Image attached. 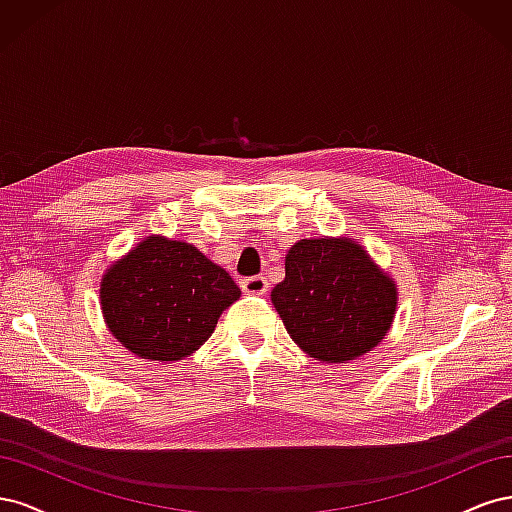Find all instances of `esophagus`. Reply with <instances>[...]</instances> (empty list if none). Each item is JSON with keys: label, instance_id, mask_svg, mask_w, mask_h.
Instances as JSON below:
<instances>
[{"label": "esophagus", "instance_id": "esophagus-1", "mask_svg": "<svg viewBox=\"0 0 512 512\" xmlns=\"http://www.w3.org/2000/svg\"><path fill=\"white\" fill-rule=\"evenodd\" d=\"M241 288L247 294H265L269 288V282H267V277L254 275V277H245V280H241Z\"/></svg>", "mask_w": 512, "mask_h": 512}]
</instances>
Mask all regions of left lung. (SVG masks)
Returning a JSON list of instances; mask_svg holds the SVG:
<instances>
[{
    "label": "left lung",
    "instance_id": "8db88e82",
    "mask_svg": "<svg viewBox=\"0 0 512 512\" xmlns=\"http://www.w3.org/2000/svg\"><path fill=\"white\" fill-rule=\"evenodd\" d=\"M288 335L322 363H346L389 333L397 286L348 239H301L286 254V277L271 292Z\"/></svg>",
    "mask_w": 512,
    "mask_h": 512
}]
</instances>
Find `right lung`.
Segmentation results:
<instances>
[{
  "mask_svg": "<svg viewBox=\"0 0 512 512\" xmlns=\"http://www.w3.org/2000/svg\"><path fill=\"white\" fill-rule=\"evenodd\" d=\"M239 286L194 245L151 235L100 284L108 331L121 346L151 361H181L203 346Z\"/></svg>",
  "mask_w": 512,
  "mask_h": 512,
  "instance_id": "obj_1",
  "label": "right lung"
}]
</instances>
